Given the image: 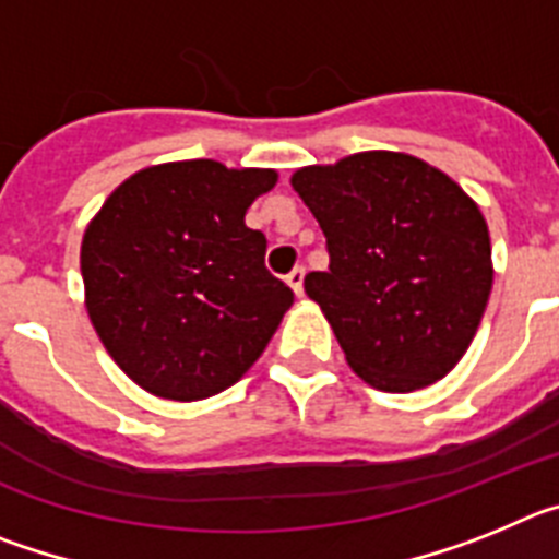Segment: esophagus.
I'll return each mask as SVG.
<instances>
[{"label": "esophagus", "mask_w": 559, "mask_h": 559, "mask_svg": "<svg viewBox=\"0 0 559 559\" xmlns=\"http://www.w3.org/2000/svg\"><path fill=\"white\" fill-rule=\"evenodd\" d=\"M285 283L294 288L296 296H302L305 294V269H302V265H296V269L290 271L288 276H285Z\"/></svg>", "instance_id": "obj_1"}]
</instances>
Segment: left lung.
<instances>
[{
    "label": "left lung",
    "instance_id": "obj_1",
    "mask_svg": "<svg viewBox=\"0 0 559 559\" xmlns=\"http://www.w3.org/2000/svg\"><path fill=\"white\" fill-rule=\"evenodd\" d=\"M328 237V271L305 294L347 364L380 392L445 378L481 324L492 288L490 231L476 201L428 162L364 151L290 176Z\"/></svg>",
    "mask_w": 559,
    "mask_h": 559
}]
</instances>
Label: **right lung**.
<instances>
[{
    "label": "right lung",
    "mask_w": 559,
    "mask_h": 559,
    "mask_svg": "<svg viewBox=\"0 0 559 559\" xmlns=\"http://www.w3.org/2000/svg\"><path fill=\"white\" fill-rule=\"evenodd\" d=\"M274 170L167 162L133 173L83 231L88 319L114 364L145 392L204 400L243 378L294 305L265 269L246 210Z\"/></svg>",
    "instance_id": "right-lung-1"
}]
</instances>
